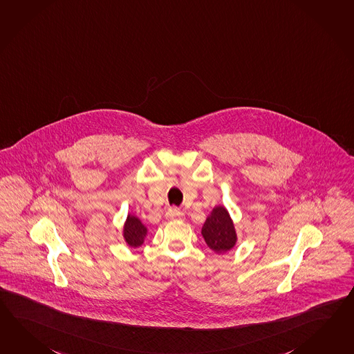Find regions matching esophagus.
I'll use <instances>...</instances> for the list:
<instances>
[{
  "instance_id": "esophagus-1",
  "label": "esophagus",
  "mask_w": 354,
  "mask_h": 354,
  "mask_svg": "<svg viewBox=\"0 0 354 354\" xmlns=\"http://www.w3.org/2000/svg\"><path fill=\"white\" fill-rule=\"evenodd\" d=\"M166 218L171 221H181L185 218V214L184 212H181L180 209H176V208H170L167 209L166 212Z\"/></svg>"
}]
</instances>
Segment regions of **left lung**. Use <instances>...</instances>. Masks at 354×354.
I'll use <instances>...</instances> for the list:
<instances>
[{
  "mask_svg": "<svg viewBox=\"0 0 354 354\" xmlns=\"http://www.w3.org/2000/svg\"><path fill=\"white\" fill-rule=\"evenodd\" d=\"M205 244L216 254H226L237 243L235 223L225 205H216L202 227Z\"/></svg>",
  "mask_w": 354,
  "mask_h": 354,
  "instance_id": "8db88e82",
  "label": "left lung"
}]
</instances>
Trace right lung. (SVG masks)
I'll use <instances>...</instances> for the list:
<instances>
[{
  "label": "right lung",
  "mask_w": 354,
  "mask_h": 354,
  "mask_svg": "<svg viewBox=\"0 0 354 354\" xmlns=\"http://www.w3.org/2000/svg\"><path fill=\"white\" fill-rule=\"evenodd\" d=\"M149 234V228L137 216L132 213L127 214L126 222L123 226V240L129 248H140Z\"/></svg>",
  "instance_id": "add662e5"
}]
</instances>
